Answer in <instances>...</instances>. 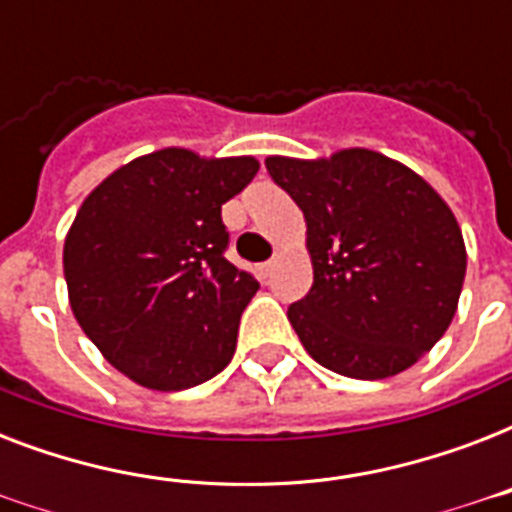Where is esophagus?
Here are the masks:
<instances>
[{"mask_svg": "<svg viewBox=\"0 0 512 512\" xmlns=\"http://www.w3.org/2000/svg\"><path fill=\"white\" fill-rule=\"evenodd\" d=\"M273 265H276V260H268V263L260 265V271H263V276H268V273L273 271Z\"/></svg>", "mask_w": 512, "mask_h": 512, "instance_id": "34e87169", "label": "esophagus"}]
</instances>
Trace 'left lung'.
Instances as JSON below:
<instances>
[{
	"mask_svg": "<svg viewBox=\"0 0 512 512\" xmlns=\"http://www.w3.org/2000/svg\"><path fill=\"white\" fill-rule=\"evenodd\" d=\"M273 183L308 225L311 292L287 319L313 361L353 380H385L452 324L465 241L446 201L417 172L366 148L329 159L268 156Z\"/></svg>",
	"mask_w": 512,
	"mask_h": 512,
	"instance_id": "obj_1",
	"label": "left lung"
}]
</instances>
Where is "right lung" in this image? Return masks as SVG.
<instances>
[{"instance_id": "right-lung-1", "label": "right lung", "mask_w": 512, "mask_h": 512, "mask_svg": "<svg viewBox=\"0 0 512 512\" xmlns=\"http://www.w3.org/2000/svg\"><path fill=\"white\" fill-rule=\"evenodd\" d=\"M252 156L162 148L84 199L63 247L79 327L122 374L185 390L223 372L260 284L225 260L220 209L257 175Z\"/></svg>"}]
</instances>
